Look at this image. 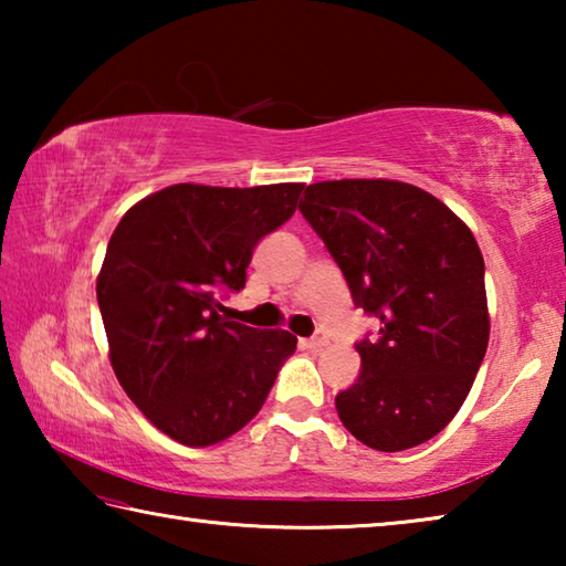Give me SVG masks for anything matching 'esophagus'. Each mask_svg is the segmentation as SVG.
<instances>
[{"label":"esophagus","mask_w":566,"mask_h":566,"mask_svg":"<svg viewBox=\"0 0 566 566\" xmlns=\"http://www.w3.org/2000/svg\"><path fill=\"white\" fill-rule=\"evenodd\" d=\"M324 344H327V334L324 332H314L310 339H304V347H310V349H322Z\"/></svg>","instance_id":"1"}]
</instances>
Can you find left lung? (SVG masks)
<instances>
[{
    "label": "left lung",
    "mask_w": 566,
    "mask_h": 566,
    "mask_svg": "<svg viewBox=\"0 0 566 566\" xmlns=\"http://www.w3.org/2000/svg\"><path fill=\"white\" fill-rule=\"evenodd\" d=\"M300 212L379 319L361 339V375L337 395L361 444L401 452L454 419L490 342L484 260L462 219L429 191L395 179H334L304 189Z\"/></svg>",
    "instance_id": "left-lung-1"
}]
</instances>
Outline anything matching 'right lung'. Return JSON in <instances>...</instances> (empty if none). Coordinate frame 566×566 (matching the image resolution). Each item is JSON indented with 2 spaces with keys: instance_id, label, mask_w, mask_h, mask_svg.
Here are the masks:
<instances>
[{
  "instance_id": "1",
  "label": "right lung",
  "mask_w": 566,
  "mask_h": 566,
  "mask_svg": "<svg viewBox=\"0 0 566 566\" xmlns=\"http://www.w3.org/2000/svg\"><path fill=\"white\" fill-rule=\"evenodd\" d=\"M304 185H171L134 205L97 276L109 361L159 432L209 447L239 432L296 349L286 329L224 317L222 292L247 282L252 249L294 214Z\"/></svg>"
}]
</instances>
